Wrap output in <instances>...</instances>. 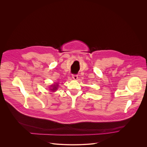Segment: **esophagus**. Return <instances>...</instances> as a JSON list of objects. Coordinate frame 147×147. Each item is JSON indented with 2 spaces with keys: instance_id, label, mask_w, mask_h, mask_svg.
<instances>
[{
  "instance_id": "obj_1",
  "label": "esophagus",
  "mask_w": 147,
  "mask_h": 147,
  "mask_svg": "<svg viewBox=\"0 0 147 147\" xmlns=\"http://www.w3.org/2000/svg\"><path fill=\"white\" fill-rule=\"evenodd\" d=\"M72 77H73V78L74 80H77V79L78 78V76H77V74H73V75L72 76Z\"/></svg>"
}]
</instances>
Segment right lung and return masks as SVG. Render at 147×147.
I'll return each instance as SVG.
<instances>
[{
  "label": "right lung",
  "instance_id": "1",
  "mask_svg": "<svg viewBox=\"0 0 147 147\" xmlns=\"http://www.w3.org/2000/svg\"><path fill=\"white\" fill-rule=\"evenodd\" d=\"M56 86H57V85H56ZM56 87H56V86H54V87H53V88H52V90H52V91H54V90H56V89H57V88H56Z\"/></svg>",
  "mask_w": 147,
  "mask_h": 147
}]
</instances>
